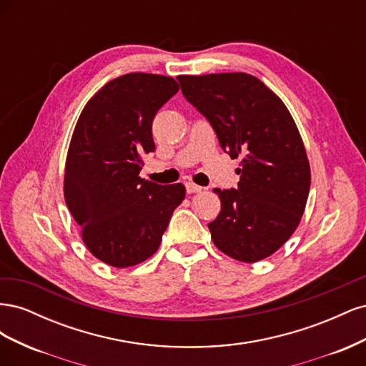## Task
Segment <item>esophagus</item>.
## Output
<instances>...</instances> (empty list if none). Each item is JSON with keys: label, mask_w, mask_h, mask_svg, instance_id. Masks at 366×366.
<instances>
[{"label": "esophagus", "mask_w": 366, "mask_h": 366, "mask_svg": "<svg viewBox=\"0 0 366 366\" xmlns=\"http://www.w3.org/2000/svg\"><path fill=\"white\" fill-rule=\"evenodd\" d=\"M186 191H187V194H195V192H202L203 187L192 183V182H187L186 183Z\"/></svg>", "instance_id": "esophagus-1"}]
</instances>
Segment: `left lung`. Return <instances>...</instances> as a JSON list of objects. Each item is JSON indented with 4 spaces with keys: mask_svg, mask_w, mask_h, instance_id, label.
<instances>
[{
    "mask_svg": "<svg viewBox=\"0 0 366 366\" xmlns=\"http://www.w3.org/2000/svg\"><path fill=\"white\" fill-rule=\"evenodd\" d=\"M182 93L217 132L221 149L241 157L238 189H214L221 202L209 223L218 250L242 262L270 257L301 223L310 163L289 108L258 77L212 73L177 77Z\"/></svg>",
    "mask_w": 366,
    "mask_h": 366,
    "instance_id": "1",
    "label": "left lung"
}]
</instances>
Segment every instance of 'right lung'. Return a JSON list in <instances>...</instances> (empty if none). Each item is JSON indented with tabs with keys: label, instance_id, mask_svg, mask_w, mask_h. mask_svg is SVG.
I'll return each mask as SVG.
<instances>
[{
	"label": "right lung",
	"instance_id": "obj_1",
	"mask_svg": "<svg viewBox=\"0 0 366 366\" xmlns=\"http://www.w3.org/2000/svg\"><path fill=\"white\" fill-rule=\"evenodd\" d=\"M174 77L129 73L107 82L82 109L65 160L64 197L93 257L117 269L157 252L182 183L142 179L143 156L154 152L152 120L179 92Z\"/></svg>",
	"mask_w": 366,
	"mask_h": 366
}]
</instances>
